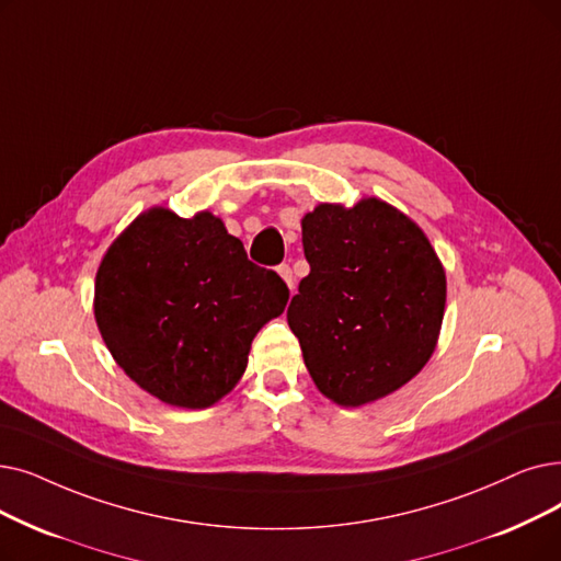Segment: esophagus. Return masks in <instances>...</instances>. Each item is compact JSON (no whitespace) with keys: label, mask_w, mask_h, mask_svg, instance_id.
Listing matches in <instances>:
<instances>
[{"label":"esophagus","mask_w":561,"mask_h":561,"mask_svg":"<svg viewBox=\"0 0 561 561\" xmlns=\"http://www.w3.org/2000/svg\"><path fill=\"white\" fill-rule=\"evenodd\" d=\"M277 273H279V277L288 284V288H290V290L296 288V277H294V271H290V265H288V263L277 265Z\"/></svg>","instance_id":"esophagus-1"}]
</instances>
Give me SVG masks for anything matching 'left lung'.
Listing matches in <instances>:
<instances>
[{
	"mask_svg": "<svg viewBox=\"0 0 561 561\" xmlns=\"http://www.w3.org/2000/svg\"><path fill=\"white\" fill-rule=\"evenodd\" d=\"M309 275L286 311L307 371L339 405L387 397L428 362L447 282L424 231L380 199L302 220Z\"/></svg>",
	"mask_w": 561,
	"mask_h": 561,
	"instance_id": "8db88e82",
	"label": "left lung"
}]
</instances>
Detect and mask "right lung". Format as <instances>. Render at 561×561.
<instances>
[{
    "label": "right lung",
    "instance_id": "add662e5",
    "mask_svg": "<svg viewBox=\"0 0 561 561\" xmlns=\"http://www.w3.org/2000/svg\"><path fill=\"white\" fill-rule=\"evenodd\" d=\"M286 302L284 279L252 263L215 215L153 208L107 250L93 311L121 369L160 401L197 410L231 392L254 334Z\"/></svg>",
    "mask_w": 561,
    "mask_h": 561
}]
</instances>
